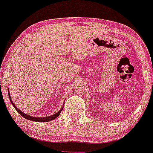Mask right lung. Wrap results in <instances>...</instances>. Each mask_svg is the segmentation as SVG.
Wrapping results in <instances>:
<instances>
[{
    "instance_id": "add662e5",
    "label": "right lung",
    "mask_w": 153,
    "mask_h": 153,
    "mask_svg": "<svg viewBox=\"0 0 153 153\" xmlns=\"http://www.w3.org/2000/svg\"><path fill=\"white\" fill-rule=\"evenodd\" d=\"M8 92H9V91H8ZM8 96H9V99H10V103H12V105H13V107L15 108V109L17 111L19 112V114H21L22 116L23 117H24V119H28V120H30V121H34V122H49V121H51V120H53L55 118H57V117L59 115V114H60L61 111L63 109V107L62 108H61V109L59 111H57V113L54 114L52 115V116H50V117H31V116H29L27 114H24V112H22V111L19 110L17 107H16V106L14 105V103H13V101H11V99H10V94L8 93Z\"/></svg>"
}]
</instances>
